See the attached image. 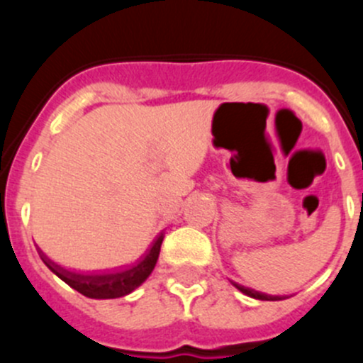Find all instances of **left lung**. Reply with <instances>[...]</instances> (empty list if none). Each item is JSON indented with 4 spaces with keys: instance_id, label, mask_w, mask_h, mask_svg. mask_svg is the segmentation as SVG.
<instances>
[{
    "instance_id": "left-lung-1",
    "label": "left lung",
    "mask_w": 363,
    "mask_h": 363,
    "mask_svg": "<svg viewBox=\"0 0 363 363\" xmlns=\"http://www.w3.org/2000/svg\"><path fill=\"white\" fill-rule=\"evenodd\" d=\"M232 284L237 288V290L242 291L244 295L251 296V298H256V300H284V298H288L286 295H267V294H262V291L251 290V288L242 286V284H237V283H233V281H232Z\"/></svg>"
}]
</instances>
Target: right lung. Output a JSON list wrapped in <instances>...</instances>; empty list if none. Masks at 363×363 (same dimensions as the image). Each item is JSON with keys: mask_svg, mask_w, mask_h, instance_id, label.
Returning <instances> with one entry per match:
<instances>
[{"mask_svg": "<svg viewBox=\"0 0 363 363\" xmlns=\"http://www.w3.org/2000/svg\"><path fill=\"white\" fill-rule=\"evenodd\" d=\"M164 233L161 232L155 240H152L151 247L145 251V255L138 259L133 265L126 267V269H116L111 272L101 274H84V272H73V270L65 269V267L57 265L56 262L45 256V252L38 247V255L42 262L50 269V272L56 274L61 281L72 286L84 296L89 298H119V296L130 295L131 291L137 290L155 270L156 262H158L161 242H163Z\"/></svg>", "mask_w": 363, "mask_h": 363, "instance_id": "right-lung-1", "label": "right lung"}]
</instances>
